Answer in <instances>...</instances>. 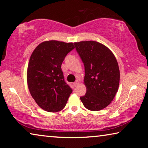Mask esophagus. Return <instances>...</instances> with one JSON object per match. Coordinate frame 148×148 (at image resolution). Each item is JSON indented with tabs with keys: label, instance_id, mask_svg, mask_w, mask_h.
Wrapping results in <instances>:
<instances>
[{
	"label": "esophagus",
	"instance_id": "esophagus-1",
	"mask_svg": "<svg viewBox=\"0 0 148 148\" xmlns=\"http://www.w3.org/2000/svg\"><path fill=\"white\" fill-rule=\"evenodd\" d=\"M79 81H76L73 84V85H74V87H76V86H78L79 85Z\"/></svg>",
	"mask_w": 148,
	"mask_h": 148
}]
</instances>
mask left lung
Returning a JSON list of instances; mask_svg holds the SVG:
<instances>
[{"label":"left lung","instance_id":"obj_1","mask_svg":"<svg viewBox=\"0 0 148 148\" xmlns=\"http://www.w3.org/2000/svg\"><path fill=\"white\" fill-rule=\"evenodd\" d=\"M85 67L86 93L80 99L86 109L97 111L111 103L120 81L119 64L110 49L94 41L74 43Z\"/></svg>","mask_w":148,"mask_h":148}]
</instances>
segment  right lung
Listing matches in <instances>:
<instances>
[{
	"mask_svg": "<svg viewBox=\"0 0 148 148\" xmlns=\"http://www.w3.org/2000/svg\"><path fill=\"white\" fill-rule=\"evenodd\" d=\"M73 49V43L46 41L38 45L30 57L27 70L28 88L35 101L44 111H61L72 92L64 82L61 65Z\"/></svg>",
	"mask_w": 148,
	"mask_h": 148,
	"instance_id": "1",
	"label": "right lung"
}]
</instances>
